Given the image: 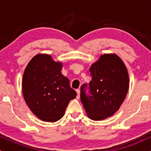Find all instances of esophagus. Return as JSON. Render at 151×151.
I'll use <instances>...</instances> for the list:
<instances>
[{
	"label": "esophagus",
	"mask_w": 151,
	"mask_h": 151,
	"mask_svg": "<svg viewBox=\"0 0 151 151\" xmlns=\"http://www.w3.org/2000/svg\"><path fill=\"white\" fill-rule=\"evenodd\" d=\"M76 91H77V98L78 99H79V97H80V90H79V89H77V90H76Z\"/></svg>",
	"instance_id": "34e87169"
}]
</instances>
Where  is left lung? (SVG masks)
<instances>
[{
	"mask_svg": "<svg viewBox=\"0 0 151 151\" xmlns=\"http://www.w3.org/2000/svg\"><path fill=\"white\" fill-rule=\"evenodd\" d=\"M92 79L81 86V101L87 115L93 120L111 117L119 109L127 94L129 79L127 69L116 54H103L89 69Z\"/></svg>",
	"mask_w": 151,
	"mask_h": 151,
	"instance_id": "obj_1",
	"label": "left lung"
}]
</instances>
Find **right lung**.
Here are the masks:
<instances>
[{
    "instance_id": "add662e5",
    "label": "right lung",
    "mask_w": 151,
    "mask_h": 151,
    "mask_svg": "<svg viewBox=\"0 0 151 151\" xmlns=\"http://www.w3.org/2000/svg\"><path fill=\"white\" fill-rule=\"evenodd\" d=\"M63 63L48 54H38L25 68L22 93L27 105L41 120L54 122L64 115L77 93L70 87L68 78L61 73Z\"/></svg>"
}]
</instances>
